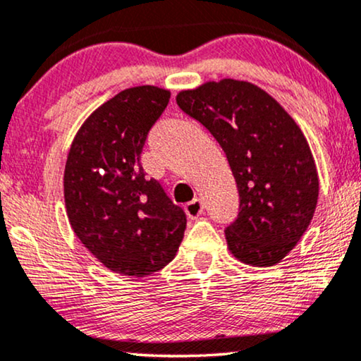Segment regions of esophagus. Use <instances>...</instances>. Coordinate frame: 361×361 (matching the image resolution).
I'll list each match as a JSON object with an SVG mask.
<instances>
[{
  "instance_id": "1",
  "label": "esophagus",
  "mask_w": 361,
  "mask_h": 361,
  "mask_svg": "<svg viewBox=\"0 0 361 361\" xmlns=\"http://www.w3.org/2000/svg\"><path fill=\"white\" fill-rule=\"evenodd\" d=\"M185 213L190 219H195V218H198V216L203 214V203H201V200L195 198L193 201H190V203H186Z\"/></svg>"
}]
</instances>
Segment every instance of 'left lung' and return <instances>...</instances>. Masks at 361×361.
Returning <instances> with one entry per match:
<instances>
[{
	"instance_id": "obj_1",
	"label": "left lung",
	"mask_w": 361,
	"mask_h": 361,
	"mask_svg": "<svg viewBox=\"0 0 361 361\" xmlns=\"http://www.w3.org/2000/svg\"><path fill=\"white\" fill-rule=\"evenodd\" d=\"M178 107L223 148L239 193L226 228L229 251L249 266L281 262L309 228L319 176L304 133L276 99L244 80L206 82L176 95Z\"/></svg>"
}]
</instances>
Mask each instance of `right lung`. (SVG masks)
<instances>
[{"label": "right lung", "instance_id": "obj_1", "mask_svg": "<svg viewBox=\"0 0 361 361\" xmlns=\"http://www.w3.org/2000/svg\"><path fill=\"white\" fill-rule=\"evenodd\" d=\"M170 92L153 85L125 89L85 120L64 171L69 223L80 243L110 271L147 277L175 257L185 211L140 165L148 132Z\"/></svg>", "mask_w": 361, "mask_h": 361}]
</instances>
